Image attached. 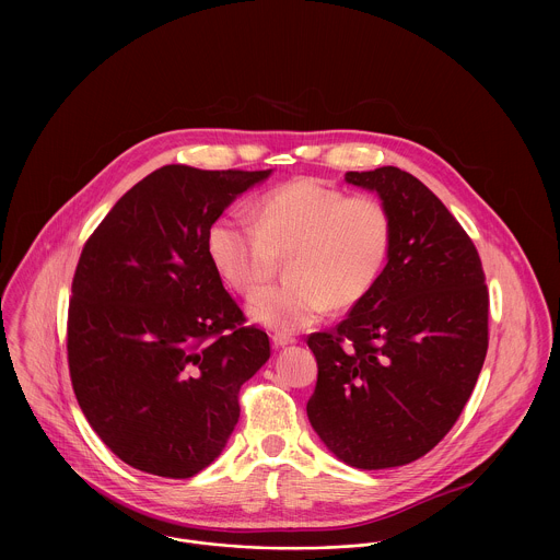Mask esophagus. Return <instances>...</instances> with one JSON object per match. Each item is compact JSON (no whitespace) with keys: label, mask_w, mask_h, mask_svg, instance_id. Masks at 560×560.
<instances>
[{"label":"esophagus","mask_w":560,"mask_h":560,"mask_svg":"<svg viewBox=\"0 0 560 560\" xmlns=\"http://www.w3.org/2000/svg\"><path fill=\"white\" fill-rule=\"evenodd\" d=\"M295 342V338L293 336H289V334H280V331H276V334H271V345L278 349V347H287V345H293Z\"/></svg>","instance_id":"esophagus-1"}]
</instances>
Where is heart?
Instances as JSON below:
<instances>
[{
  "mask_svg": "<svg viewBox=\"0 0 560 560\" xmlns=\"http://www.w3.org/2000/svg\"><path fill=\"white\" fill-rule=\"evenodd\" d=\"M393 247V215L373 194H347L317 178L265 191L256 220L222 215L207 231L220 278L252 298L290 256V282L249 302V317L276 331L308 327L334 306L360 304L377 284Z\"/></svg>",
  "mask_w": 560,
  "mask_h": 560,
  "instance_id": "heart-1",
  "label": "heart"
}]
</instances>
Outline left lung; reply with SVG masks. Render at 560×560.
<instances>
[{
	"label": "left lung",
	"instance_id": "1",
	"mask_svg": "<svg viewBox=\"0 0 560 560\" xmlns=\"http://www.w3.org/2000/svg\"><path fill=\"white\" fill-rule=\"evenodd\" d=\"M393 215L375 289L329 331L308 336L317 386L306 411L325 446L362 470L405 466L453 429L489 342L479 252L453 213L395 165L347 172Z\"/></svg>",
	"mask_w": 560,
	"mask_h": 560
}]
</instances>
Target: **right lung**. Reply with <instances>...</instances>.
Segmentation results:
<instances>
[{"instance_id":"obj_1","label":"right lung","mask_w":560,"mask_h":560,"mask_svg":"<svg viewBox=\"0 0 560 560\" xmlns=\"http://www.w3.org/2000/svg\"><path fill=\"white\" fill-rule=\"evenodd\" d=\"M269 172L163 165L83 243L71 384L90 427L136 470L189 479L207 468L240 420L241 386L271 355L207 254L209 226Z\"/></svg>"}]
</instances>
